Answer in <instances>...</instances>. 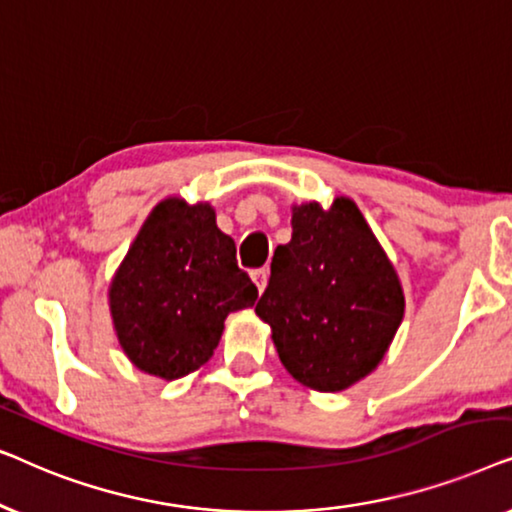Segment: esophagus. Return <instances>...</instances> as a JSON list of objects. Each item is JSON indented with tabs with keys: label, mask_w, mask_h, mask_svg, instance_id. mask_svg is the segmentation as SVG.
Here are the masks:
<instances>
[{
	"label": "esophagus",
	"mask_w": 512,
	"mask_h": 512,
	"mask_svg": "<svg viewBox=\"0 0 512 512\" xmlns=\"http://www.w3.org/2000/svg\"><path fill=\"white\" fill-rule=\"evenodd\" d=\"M251 277H254V284L258 286V291H265V286H268V279H270V270L268 268H261V270H254L251 272Z\"/></svg>",
	"instance_id": "esophagus-1"
}]
</instances>
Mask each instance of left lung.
<instances>
[{
	"label": "left lung",
	"mask_w": 512,
	"mask_h": 512,
	"mask_svg": "<svg viewBox=\"0 0 512 512\" xmlns=\"http://www.w3.org/2000/svg\"><path fill=\"white\" fill-rule=\"evenodd\" d=\"M291 226V242L272 256L256 314L293 380L333 394L380 366L403 321V286L345 195L331 207L293 205Z\"/></svg>",
	"instance_id": "obj_1"
}]
</instances>
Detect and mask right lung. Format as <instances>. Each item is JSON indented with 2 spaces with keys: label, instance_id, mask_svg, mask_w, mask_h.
Here are the masks:
<instances>
[{
  "label": "right lung",
  "instance_id": "1",
  "mask_svg": "<svg viewBox=\"0 0 512 512\" xmlns=\"http://www.w3.org/2000/svg\"><path fill=\"white\" fill-rule=\"evenodd\" d=\"M256 298L214 207L177 195L151 209L109 284L118 345L132 366L167 382L205 366L228 314Z\"/></svg>",
  "mask_w": 512,
  "mask_h": 512
}]
</instances>
